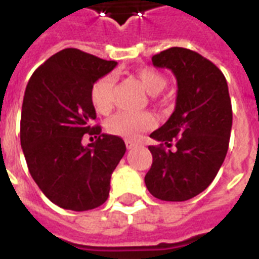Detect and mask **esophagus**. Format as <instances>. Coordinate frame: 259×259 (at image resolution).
Instances as JSON below:
<instances>
[{
    "label": "esophagus",
    "instance_id": "esophagus-1",
    "mask_svg": "<svg viewBox=\"0 0 259 259\" xmlns=\"http://www.w3.org/2000/svg\"><path fill=\"white\" fill-rule=\"evenodd\" d=\"M125 144H126V148H127V149H132V148H134L136 145H137V144L134 143V141H130V140H126Z\"/></svg>",
    "mask_w": 259,
    "mask_h": 259
}]
</instances>
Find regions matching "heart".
Wrapping results in <instances>:
<instances>
[{
  "mask_svg": "<svg viewBox=\"0 0 259 259\" xmlns=\"http://www.w3.org/2000/svg\"><path fill=\"white\" fill-rule=\"evenodd\" d=\"M136 77L148 94L157 95L167 85L165 77L157 70L143 68L137 70ZM114 102V78L103 76L98 78L91 88V103L99 114L111 111ZM155 125V118L149 112L121 111L107 121L108 133L123 138H136L140 133L149 130Z\"/></svg>",
  "mask_w": 259,
  "mask_h": 259,
  "instance_id": "obj_1",
  "label": "heart"
}]
</instances>
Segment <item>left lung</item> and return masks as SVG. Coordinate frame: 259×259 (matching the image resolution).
<instances>
[{
    "instance_id": "1",
    "label": "left lung",
    "mask_w": 259,
    "mask_h": 259,
    "mask_svg": "<svg viewBox=\"0 0 259 259\" xmlns=\"http://www.w3.org/2000/svg\"><path fill=\"white\" fill-rule=\"evenodd\" d=\"M157 68L177 77V106L151 137V169L145 185L163 201H186L206 189L226 159L232 127V106L227 80L209 59L183 47L152 57ZM174 145L175 151L168 148Z\"/></svg>"
}]
</instances>
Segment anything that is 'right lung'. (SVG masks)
<instances>
[{
	"mask_svg": "<svg viewBox=\"0 0 259 259\" xmlns=\"http://www.w3.org/2000/svg\"><path fill=\"white\" fill-rule=\"evenodd\" d=\"M115 66V61L64 49L40 65L27 84L20 121L23 153L35 183L61 208L82 212L108 198L111 174L126 145L121 137L92 126L96 111L91 88ZM84 134L98 140L82 147Z\"/></svg>",
	"mask_w": 259,
	"mask_h": 259,
	"instance_id": "obj_1",
	"label": "right lung"
}]
</instances>
